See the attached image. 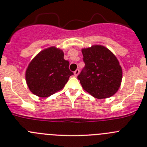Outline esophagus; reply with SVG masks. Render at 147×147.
I'll return each instance as SVG.
<instances>
[{
  "instance_id": "obj_1",
  "label": "esophagus",
  "mask_w": 147,
  "mask_h": 147,
  "mask_svg": "<svg viewBox=\"0 0 147 147\" xmlns=\"http://www.w3.org/2000/svg\"><path fill=\"white\" fill-rule=\"evenodd\" d=\"M74 76H77L78 75L80 74V70H79V69H76V71H74Z\"/></svg>"
}]
</instances>
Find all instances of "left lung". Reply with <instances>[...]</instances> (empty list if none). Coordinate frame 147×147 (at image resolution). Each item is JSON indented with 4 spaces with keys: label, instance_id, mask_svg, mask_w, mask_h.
<instances>
[{
    "label": "left lung",
    "instance_id": "1",
    "mask_svg": "<svg viewBox=\"0 0 147 147\" xmlns=\"http://www.w3.org/2000/svg\"><path fill=\"white\" fill-rule=\"evenodd\" d=\"M82 53L85 67L78 80L83 89L98 99L113 96L122 80L121 66L115 54L102 45L84 48Z\"/></svg>",
    "mask_w": 147,
    "mask_h": 147
}]
</instances>
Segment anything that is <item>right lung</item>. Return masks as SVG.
<instances>
[{
	"mask_svg": "<svg viewBox=\"0 0 147 147\" xmlns=\"http://www.w3.org/2000/svg\"><path fill=\"white\" fill-rule=\"evenodd\" d=\"M64 52L56 46L39 52L29 62L26 71V82L30 91L40 98L49 97L61 90L73 72Z\"/></svg>",
	"mask_w": 147,
	"mask_h": 147,
	"instance_id": "add662e5",
	"label": "right lung"
}]
</instances>
